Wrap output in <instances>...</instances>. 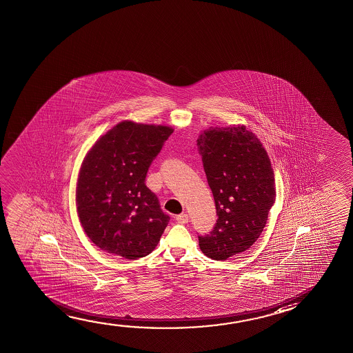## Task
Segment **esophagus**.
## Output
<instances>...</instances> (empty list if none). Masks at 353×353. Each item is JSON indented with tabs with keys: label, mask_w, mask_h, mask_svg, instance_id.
<instances>
[{
	"label": "esophagus",
	"mask_w": 353,
	"mask_h": 353,
	"mask_svg": "<svg viewBox=\"0 0 353 353\" xmlns=\"http://www.w3.org/2000/svg\"><path fill=\"white\" fill-rule=\"evenodd\" d=\"M176 221L181 223V225H184V223H187L190 221V217H188L187 214H181V215L176 216Z\"/></svg>",
	"instance_id": "1"
}]
</instances>
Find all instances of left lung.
Listing matches in <instances>:
<instances>
[{
  "label": "left lung",
  "mask_w": 353,
  "mask_h": 353,
  "mask_svg": "<svg viewBox=\"0 0 353 353\" xmlns=\"http://www.w3.org/2000/svg\"><path fill=\"white\" fill-rule=\"evenodd\" d=\"M217 221L199 246L212 260L248 250L266 225L276 183L266 149L245 126L210 128L198 138Z\"/></svg>",
  "instance_id": "left-lung-1"
}]
</instances>
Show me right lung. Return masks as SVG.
Returning a JSON list of instances; mask_svg holds the SVG:
<instances>
[{"label": "right lung", "mask_w": 353, "mask_h": 353, "mask_svg": "<svg viewBox=\"0 0 353 353\" xmlns=\"http://www.w3.org/2000/svg\"><path fill=\"white\" fill-rule=\"evenodd\" d=\"M172 132L123 121L87 153L77 179V214L87 236L105 252L137 260L158 245L170 216L145 177Z\"/></svg>", "instance_id": "add662e5"}]
</instances>
